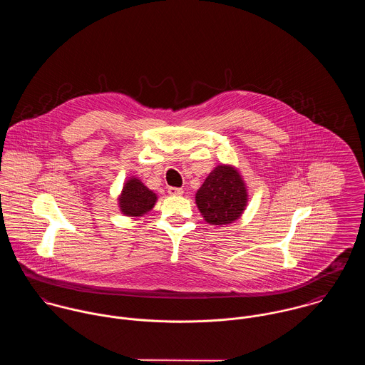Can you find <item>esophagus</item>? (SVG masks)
<instances>
[{"mask_svg": "<svg viewBox=\"0 0 365 365\" xmlns=\"http://www.w3.org/2000/svg\"><path fill=\"white\" fill-rule=\"evenodd\" d=\"M168 194L173 197H181L184 194L182 188H175V187H168Z\"/></svg>", "mask_w": 365, "mask_h": 365, "instance_id": "34e87169", "label": "esophagus"}]
</instances>
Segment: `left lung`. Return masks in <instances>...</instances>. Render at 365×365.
<instances>
[{
    "instance_id": "1",
    "label": "left lung",
    "mask_w": 365,
    "mask_h": 365,
    "mask_svg": "<svg viewBox=\"0 0 365 365\" xmlns=\"http://www.w3.org/2000/svg\"><path fill=\"white\" fill-rule=\"evenodd\" d=\"M249 202L247 185L232 164H217L195 194V204L205 222L223 226L236 222Z\"/></svg>"
}]
</instances>
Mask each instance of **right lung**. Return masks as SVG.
I'll return each mask as SVG.
<instances>
[{
  "mask_svg": "<svg viewBox=\"0 0 365 365\" xmlns=\"http://www.w3.org/2000/svg\"><path fill=\"white\" fill-rule=\"evenodd\" d=\"M156 192L149 190L138 177H129L118 197L119 210L129 217H142L155 208Z\"/></svg>",
  "mask_w": 365,
  "mask_h": 365,
  "instance_id": "right-lung-1",
  "label": "right lung"
}]
</instances>
